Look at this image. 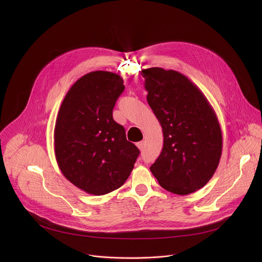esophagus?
<instances>
[{
    "mask_svg": "<svg viewBox=\"0 0 262 262\" xmlns=\"http://www.w3.org/2000/svg\"><path fill=\"white\" fill-rule=\"evenodd\" d=\"M144 142L143 141H141V142H138L137 143V146H138V148L140 149V150H143V148H144Z\"/></svg>",
    "mask_w": 262,
    "mask_h": 262,
    "instance_id": "obj_1",
    "label": "esophagus"
}]
</instances>
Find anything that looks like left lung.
<instances>
[{
	"mask_svg": "<svg viewBox=\"0 0 262 262\" xmlns=\"http://www.w3.org/2000/svg\"><path fill=\"white\" fill-rule=\"evenodd\" d=\"M147 101L163 128V150L150 171L162 188L189 195L209 181L222 156L216 114L202 91L176 70L141 71Z\"/></svg>",
	"mask_w": 262,
	"mask_h": 262,
	"instance_id": "1",
	"label": "left lung"
}]
</instances>
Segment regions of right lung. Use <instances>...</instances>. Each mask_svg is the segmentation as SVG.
Segmentation results:
<instances>
[{"instance_id":"1","label":"right lung","mask_w":262,"mask_h":262,"mask_svg":"<svg viewBox=\"0 0 262 262\" xmlns=\"http://www.w3.org/2000/svg\"><path fill=\"white\" fill-rule=\"evenodd\" d=\"M123 90L119 74L92 71L70 87L59 110L54 130L58 166L67 180L90 195L119 189L140 154L113 119Z\"/></svg>"}]
</instances>
